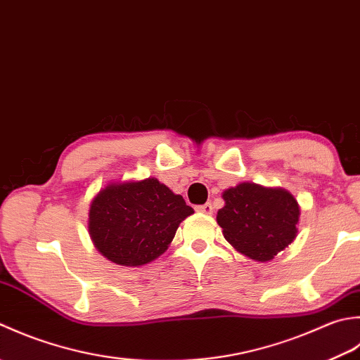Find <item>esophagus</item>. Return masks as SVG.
Here are the masks:
<instances>
[{
	"label": "esophagus",
	"mask_w": 360,
	"mask_h": 360,
	"mask_svg": "<svg viewBox=\"0 0 360 360\" xmlns=\"http://www.w3.org/2000/svg\"><path fill=\"white\" fill-rule=\"evenodd\" d=\"M195 211L205 212V214H211V212H212V205H211V203H203V205H199V207H195Z\"/></svg>",
	"instance_id": "1"
}]
</instances>
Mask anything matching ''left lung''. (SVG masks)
<instances>
[{"mask_svg":"<svg viewBox=\"0 0 360 360\" xmlns=\"http://www.w3.org/2000/svg\"><path fill=\"white\" fill-rule=\"evenodd\" d=\"M222 197L217 224L239 253L266 262L295 239L300 207L289 191L244 181L225 189Z\"/></svg>","mask_w":360,"mask_h":360,"instance_id":"obj_1","label":"left lung"}]
</instances>
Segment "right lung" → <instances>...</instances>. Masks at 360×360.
Instances as JSON below:
<instances>
[{
    "label": "right lung",
    "mask_w": 360,
    "mask_h": 360,
    "mask_svg": "<svg viewBox=\"0 0 360 360\" xmlns=\"http://www.w3.org/2000/svg\"><path fill=\"white\" fill-rule=\"evenodd\" d=\"M194 210L157 179L110 183L94 197L88 233L102 256L139 267L163 255Z\"/></svg>",
    "instance_id": "obj_1"
}]
</instances>
